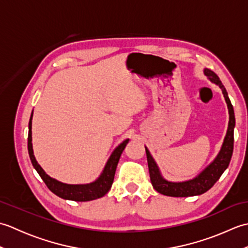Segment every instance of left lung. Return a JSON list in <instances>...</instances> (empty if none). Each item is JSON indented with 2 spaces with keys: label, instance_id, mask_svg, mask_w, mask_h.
I'll list each match as a JSON object with an SVG mask.
<instances>
[{
  "label": "left lung",
  "instance_id": "1",
  "mask_svg": "<svg viewBox=\"0 0 248 248\" xmlns=\"http://www.w3.org/2000/svg\"><path fill=\"white\" fill-rule=\"evenodd\" d=\"M203 73L209 78L210 81L218 85L223 92L224 98L226 100V103H227L228 112H229V124H228L227 133H226L222 148H220V151L218 152L217 157L213 160V162L210 163V164L205 167L198 176L191 179V180L182 181V182L167 181L166 179L163 178L160 172L159 167H157L156 163L154 160V157L151 156L149 150L145 147L152 186L155 187L156 192L165 195V196H171V197L196 196V195H202L207 191H209V189L214 186L215 182L218 180L219 177L223 175V172L226 170V168H227L229 165L231 156H232L233 130L235 125L233 107L230 102L228 93L226 92V88L224 87L222 82H220L219 78L215 75L212 70L207 69V68L203 70Z\"/></svg>",
  "mask_w": 248,
  "mask_h": 248
}]
</instances>
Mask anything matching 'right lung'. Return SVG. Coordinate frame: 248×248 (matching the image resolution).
I'll return each instance as SVG.
<instances>
[{"mask_svg":"<svg viewBox=\"0 0 248 248\" xmlns=\"http://www.w3.org/2000/svg\"><path fill=\"white\" fill-rule=\"evenodd\" d=\"M31 118H33V112H31L29 123L28 149L30 159L34 168L39 173V176L43 179L50 191L62 199L75 200V202H89V200L103 197L109 191L110 186H112L116 167H117L120 155L123 154L124 147L128 144L129 139L124 140L123 143L116 147L113 154L110 155L109 159L108 160L107 164H105L101 175L99 176L96 181L87 184H66L57 181L55 179L46 175L41 166L37 163L33 152V145H31Z\"/></svg>","mask_w":248,"mask_h":248,"instance_id":"right-lung-1","label":"right lung"}]
</instances>
